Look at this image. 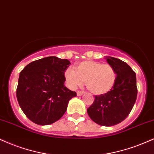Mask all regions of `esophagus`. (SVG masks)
I'll list each match as a JSON object with an SVG mask.
<instances>
[{
  "label": "esophagus",
  "mask_w": 154,
  "mask_h": 154,
  "mask_svg": "<svg viewBox=\"0 0 154 154\" xmlns=\"http://www.w3.org/2000/svg\"><path fill=\"white\" fill-rule=\"evenodd\" d=\"M83 94H84V92H82V91H77V96H81V95H82Z\"/></svg>",
  "instance_id": "obj_1"
}]
</instances>
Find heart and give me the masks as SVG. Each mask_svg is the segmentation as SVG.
<instances>
[{
    "mask_svg": "<svg viewBox=\"0 0 154 154\" xmlns=\"http://www.w3.org/2000/svg\"><path fill=\"white\" fill-rule=\"evenodd\" d=\"M64 77L70 88H76L86 82L89 91L95 95H102L110 92L113 88L117 74L110 64L85 60L77 64V71L68 68Z\"/></svg>",
    "mask_w": 154,
    "mask_h": 154,
    "instance_id": "obj_1",
    "label": "heart"
}]
</instances>
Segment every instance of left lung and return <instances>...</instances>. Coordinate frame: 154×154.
Instances as JSON below:
<instances>
[{
    "mask_svg": "<svg viewBox=\"0 0 154 154\" xmlns=\"http://www.w3.org/2000/svg\"><path fill=\"white\" fill-rule=\"evenodd\" d=\"M117 74L116 84L105 95L95 96V100L88 109L90 118L98 125L112 126L128 117L137 97L136 75L127 63L119 59L106 57Z\"/></svg>",
    "mask_w": 154,
    "mask_h": 154,
    "instance_id": "1",
    "label": "left lung"
}]
</instances>
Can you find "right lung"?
<instances>
[{"label":"right lung","instance_id":"add662e5","mask_svg":"<svg viewBox=\"0 0 154 154\" xmlns=\"http://www.w3.org/2000/svg\"><path fill=\"white\" fill-rule=\"evenodd\" d=\"M67 59L47 57L31 62L20 72L16 97L24 114L34 123L51 124L62 117L75 92L64 86Z\"/></svg>","mask_w":154,"mask_h":154}]
</instances>
